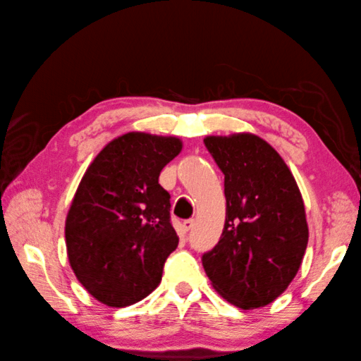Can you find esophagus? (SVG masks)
I'll use <instances>...</instances> for the list:
<instances>
[{
	"instance_id": "esophagus-1",
	"label": "esophagus",
	"mask_w": 361,
	"mask_h": 361,
	"mask_svg": "<svg viewBox=\"0 0 361 361\" xmlns=\"http://www.w3.org/2000/svg\"><path fill=\"white\" fill-rule=\"evenodd\" d=\"M192 227H194V219H186L185 222H183V231L185 232H189Z\"/></svg>"
}]
</instances>
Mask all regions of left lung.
I'll use <instances>...</instances> for the list:
<instances>
[{
	"label": "left lung",
	"mask_w": 361,
	"mask_h": 361,
	"mask_svg": "<svg viewBox=\"0 0 361 361\" xmlns=\"http://www.w3.org/2000/svg\"><path fill=\"white\" fill-rule=\"evenodd\" d=\"M224 173L226 224L202 264L214 290L241 310L270 305L298 273L307 246L305 203L290 169L270 143L240 133L208 135Z\"/></svg>",
	"instance_id": "8db88e82"
}]
</instances>
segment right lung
<instances>
[{
	"instance_id": "1",
	"label": "right lung",
	"mask_w": 361,
	"mask_h": 361,
	"mask_svg": "<svg viewBox=\"0 0 361 361\" xmlns=\"http://www.w3.org/2000/svg\"><path fill=\"white\" fill-rule=\"evenodd\" d=\"M178 137L128 133L104 147L85 172L66 216L71 268L90 295L112 307L148 297L178 246L161 170Z\"/></svg>"
}]
</instances>
